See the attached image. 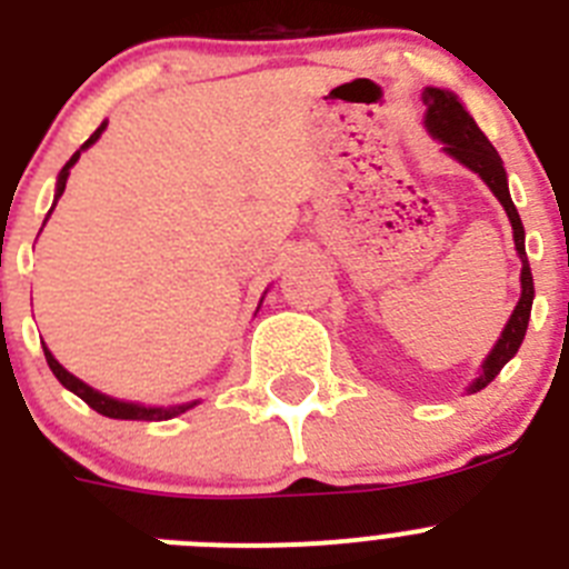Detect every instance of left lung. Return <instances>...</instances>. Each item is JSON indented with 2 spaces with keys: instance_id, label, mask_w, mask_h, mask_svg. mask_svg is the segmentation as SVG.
Listing matches in <instances>:
<instances>
[{
  "instance_id": "obj_1",
  "label": "left lung",
  "mask_w": 569,
  "mask_h": 569,
  "mask_svg": "<svg viewBox=\"0 0 569 569\" xmlns=\"http://www.w3.org/2000/svg\"><path fill=\"white\" fill-rule=\"evenodd\" d=\"M427 104V116H425V124L427 130L445 144V150L453 159H459L465 168L476 170L487 182V188L496 193L501 204H505L507 216H510V224H512V239H516V250L521 256V299L512 310L510 321H507L505 333L501 339L496 341L492 347V353L487 356V361L481 365V373L479 379L470 385V393H479L490 385L496 376L501 373V367L512 359V356L519 353L521 339L527 333V321H530V308H532V273H530V264H527V253H525V224L519 219V210L512 204L510 199V190H507V173H505V164H501V156L496 153V148L490 144L481 128L472 122V116L467 113L465 104L459 102L456 93L450 90H441V88H425L421 93Z\"/></svg>"
}]
</instances>
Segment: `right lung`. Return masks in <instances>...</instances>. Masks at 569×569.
<instances>
[{"mask_svg":"<svg viewBox=\"0 0 569 569\" xmlns=\"http://www.w3.org/2000/svg\"><path fill=\"white\" fill-rule=\"evenodd\" d=\"M102 130H104V122L99 124L97 130H93V136H90L88 142L82 144V150L90 148V144L97 142L99 136H102ZM82 150H77V153L70 156V162L64 164L62 173H59V182H57V202H59V196L64 193V182H68L70 168L77 164V159H79V156H82ZM57 202H53V208H57ZM53 208H50V210H53ZM48 216H50V213H48ZM44 222H48V219H44ZM44 359H48V367H50V370H53V376H57V379L62 381L64 387H68L70 393H77L79 399L84 401V405L93 407L97 413L108 416V419L164 421V419H173V416L184 413V410H190V407L196 405V401H188V405H173V407H142V405H130V401H116V399H110V396H102V393H99V390H93V387H88V385H84V381H79L77 376H70L68 370H64V367L59 365V361L53 359V356H50L48 347H44Z\"/></svg>","mask_w":569,"mask_h":569,"instance_id":"right-lung-1","label":"right lung"}]
</instances>
